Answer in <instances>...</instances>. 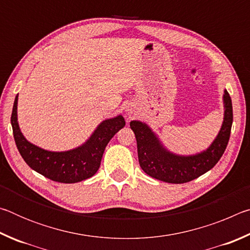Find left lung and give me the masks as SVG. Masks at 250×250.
<instances>
[{"label":"left lung","mask_w":250,"mask_h":250,"mask_svg":"<svg viewBox=\"0 0 250 250\" xmlns=\"http://www.w3.org/2000/svg\"><path fill=\"white\" fill-rule=\"evenodd\" d=\"M224 121L217 137L208 149L201 153L183 156L172 153L162 146L147 125L131 121L130 128L135 134L139 163L147 175L167 183L181 184L197 179L215 167L222 158L230 137L232 104L230 96L224 90Z\"/></svg>","instance_id":"left-lung-1"}]
</instances>
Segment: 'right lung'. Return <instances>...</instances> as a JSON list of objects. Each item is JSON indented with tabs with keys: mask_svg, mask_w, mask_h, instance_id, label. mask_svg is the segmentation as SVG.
I'll list each match as a JSON object with an SVG mask.
<instances>
[{
	"mask_svg": "<svg viewBox=\"0 0 250 250\" xmlns=\"http://www.w3.org/2000/svg\"><path fill=\"white\" fill-rule=\"evenodd\" d=\"M18 98L15 97L11 124L20 154L27 166L47 179L59 183H77L89 179L100 167L105 146L125 125L122 116L101 122L83 146L65 152H52L32 145L24 138L18 122Z\"/></svg>",
	"mask_w": 250,
	"mask_h": 250,
	"instance_id": "1",
	"label": "right lung"
}]
</instances>
